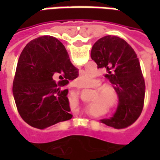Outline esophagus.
Segmentation results:
<instances>
[{"mask_svg": "<svg viewBox=\"0 0 160 160\" xmlns=\"http://www.w3.org/2000/svg\"><path fill=\"white\" fill-rule=\"evenodd\" d=\"M72 87H75V89H76V90H79V91L80 90V87H77L76 85H75V84H74V83L73 84V86H72Z\"/></svg>", "mask_w": 160, "mask_h": 160, "instance_id": "obj_1", "label": "esophagus"}]
</instances>
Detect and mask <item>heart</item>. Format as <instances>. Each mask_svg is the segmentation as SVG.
<instances>
[{
    "mask_svg": "<svg viewBox=\"0 0 160 160\" xmlns=\"http://www.w3.org/2000/svg\"><path fill=\"white\" fill-rule=\"evenodd\" d=\"M75 81L80 86L87 87L92 81V75L89 73H84L80 74L75 80ZM98 95H97V98L99 103L108 105L111 111L117 110L119 104V95L113 87H106L100 88L99 90H98ZM93 105L96 106L97 104H94Z\"/></svg>",
    "mask_w": 160,
    "mask_h": 160,
    "instance_id": "obj_1",
    "label": "heart"
}]
</instances>
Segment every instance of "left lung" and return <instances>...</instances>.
<instances>
[{
	"instance_id": "left-lung-1",
	"label": "left lung",
	"mask_w": 160,
	"mask_h": 160,
	"mask_svg": "<svg viewBox=\"0 0 160 160\" xmlns=\"http://www.w3.org/2000/svg\"><path fill=\"white\" fill-rule=\"evenodd\" d=\"M91 57L98 68H104V77L119 95V104L113 117L101 122L116 128L128 127L140 117L145 98V80L133 48L119 37H103L95 42Z\"/></svg>"
}]
</instances>
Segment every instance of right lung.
<instances>
[{
	"instance_id": "1",
	"label": "right lung",
	"mask_w": 160,
	"mask_h": 160,
	"mask_svg": "<svg viewBox=\"0 0 160 160\" xmlns=\"http://www.w3.org/2000/svg\"><path fill=\"white\" fill-rule=\"evenodd\" d=\"M78 77L59 40L42 36L32 40L20 54L12 83L17 110L26 123L39 129L72 118L68 89Z\"/></svg>"
}]
</instances>
